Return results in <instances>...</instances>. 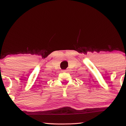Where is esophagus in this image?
Instances as JSON below:
<instances>
[{"instance_id":"1","label":"esophagus","mask_w":126,"mask_h":126,"mask_svg":"<svg viewBox=\"0 0 126 126\" xmlns=\"http://www.w3.org/2000/svg\"><path fill=\"white\" fill-rule=\"evenodd\" d=\"M63 72H67V70H63Z\"/></svg>"}]
</instances>
